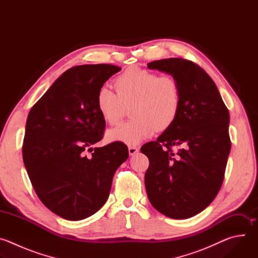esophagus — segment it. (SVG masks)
Segmentation results:
<instances>
[{"mask_svg":"<svg viewBox=\"0 0 258 258\" xmlns=\"http://www.w3.org/2000/svg\"><path fill=\"white\" fill-rule=\"evenodd\" d=\"M139 151V148H137V147H135V146H130L128 147V153H130V155H135L137 152Z\"/></svg>","mask_w":258,"mask_h":258,"instance_id":"obj_1","label":"esophagus"}]
</instances>
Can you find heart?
Listing matches in <instances>:
<instances>
[{
    "instance_id": "b5f03b06",
    "label": "heart",
    "mask_w": 258,
    "mask_h": 258,
    "mask_svg": "<svg viewBox=\"0 0 258 258\" xmlns=\"http://www.w3.org/2000/svg\"><path fill=\"white\" fill-rule=\"evenodd\" d=\"M114 85L117 94L105 87L98 91L100 114L109 124H116L125 112V106L133 104L134 118L110 131L108 137L111 141L137 145L156 130H167L177 118L180 91L175 79L132 67L116 78Z\"/></svg>"
}]
</instances>
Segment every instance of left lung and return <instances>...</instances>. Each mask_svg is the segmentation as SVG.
<instances>
[{
  "label": "left lung",
  "instance_id": "obj_1",
  "mask_svg": "<svg viewBox=\"0 0 258 258\" xmlns=\"http://www.w3.org/2000/svg\"><path fill=\"white\" fill-rule=\"evenodd\" d=\"M148 68L176 80L180 109L170 127L141 148L149 159L147 195L160 213L189 218L204 210L223 185L231 150L229 110L212 79L193 61L161 59ZM172 146L179 147L177 153Z\"/></svg>",
  "mask_w": 258,
  "mask_h": 258
}]
</instances>
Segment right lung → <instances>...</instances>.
Returning <instances> with one entry per match:
<instances>
[{
    "mask_svg": "<svg viewBox=\"0 0 258 258\" xmlns=\"http://www.w3.org/2000/svg\"><path fill=\"white\" fill-rule=\"evenodd\" d=\"M120 69L111 64L71 67L28 113L23 162L36 195L62 218L81 220L96 213L128 157L122 142L91 148L106 126L97 108L98 91ZM87 151L92 152L89 158Z\"/></svg>",
    "mask_w": 258,
    "mask_h": 258,
    "instance_id": "right-lung-1",
    "label": "right lung"
}]
</instances>
